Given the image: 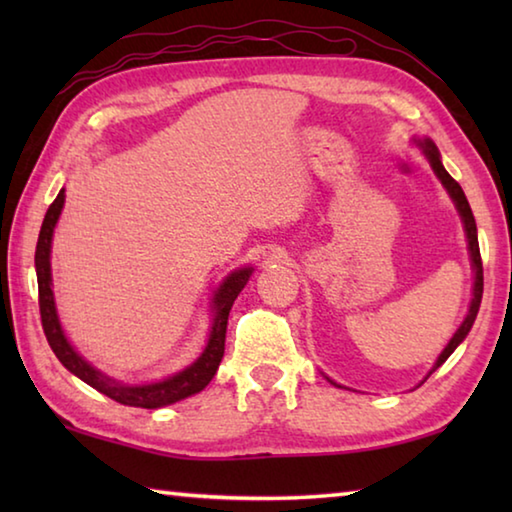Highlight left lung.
I'll use <instances>...</instances> for the list:
<instances>
[{"mask_svg": "<svg viewBox=\"0 0 512 512\" xmlns=\"http://www.w3.org/2000/svg\"><path fill=\"white\" fill-rule=\"evenodd\" d=\"M415 144L420 146V151L424 153V158L429 160L433 173H436L440 183H443V187L447 189L449 198H452L454 205H456L458 216H461V221H463V230H465V237H467V250H470V262H472V271H474L470 309H467V314H465V318H463L461 327L456 329L452 339H449V343L445 345V350L440 352V357L436 359V363H433V368L429 370V375H431V372H436L440 366H443V363L449 359V354H452V352L458 348V345H461V343L465 341V336L470 334V329H472L474 320H476V314H479L481 298H483V264H481V253H479V237H476V221H474V214H472V210H470V203H467V198H465V194H463L461 185H458L456 180H454L452 176H449L447 169L443 167V160H440L438 146L433 144V142L429 140V137H424V140H415ZM429 375L424 377L422 381H427ZM327 379H329V377H327ZM329 381H332V379H329ZM422 381H420V384H422ZM332 384L343 388L341 384H336V381H332Z\"/></svg>", "mask_w": 512, "mask_h": 512, "instance_id": "8db88e82", "label": "left lung"}]
</instances>
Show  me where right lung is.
<instances>
[{
	"instance_id": "obj_1",
	"label": "right lung",
	"mask_w": 512,
	"mask_h": 512,
	"mask_svg": "<svg viewBox=\"0 0 512 512\" xmlns=\"http://www.w3.org/2000/svg\"><path fill=\"white\" fill-rule=\"evenodd\" d=\"M65 205V187L60 189L56 201L49 205L42 221L38 246H36V275H38V293H40V318L42 329L51 345V350L58 357L63 366L83 379L85 384L97 388L99 393L108 395L110 400L126 406H137V409H162V406L176 404L185 397H192L201 393L203 388L210 384L212 377L219 370V363L223 359L225 350V329H228V316L230 309L235 305L241 289L246 287L250 275H253V266L235 268V271L225 275V280L219 284V289L214 291L210 302V336L203 352L189 363L187 368L180 372H173L171 377H164L158 381H149V384H126L115 377H108L106 372L94 368L90 361H85L79 352L74 350V345L67 341L65 329L60 325L56 300H54V282H51V241H54V230L60 219Z\"/></svg>"
}]
</instances>
